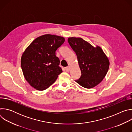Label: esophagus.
<instances>
[{
	"mask_svg": "<svg viewBox=\"0 0 132 132\" xmlns=\"http://www.w3.org/2000/svg\"><path fill=\"white\" fill-rule=\"evenodd\" d=\"M65 69H66V71H69V70H70V68H69V67H66L65 68Z\"/></svg>",
	"mask_w": 132,
	"mask_h": 132,
	"instance_id": "esophagus-1",
	"label": "esophagus"
}]
</instances>
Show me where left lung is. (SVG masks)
I'll use <instances>...</instances> for the list:
<instances>
[{
    "mask_svg": "<svg viewBox=\"0 0 132 132\" xmlns=\"http://www.w3.org/2000/svg\"><path fill=\"white\" fill-rule=\"evenodd\" d=\"M68 42L77 55L81 72L75 81L88 89L96 86L108 71L110 63L106 56L101 47H94L80 37H69Z\"/></svg>",
    "mask_w": 132,
    "mask_h": 132,
    "instance_id": "8db88e82",
    "label": "left lung"
}]
</instances>
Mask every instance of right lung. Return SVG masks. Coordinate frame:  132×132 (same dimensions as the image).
I'll return each mask as SVG.
<instances>
[{"instance_id": "1", "label": "right lung", "mask_w": 132, "mask_h": 132, "mask_svg": "<svg viewBox=\"0 0 132 132\" xmlns=\"http://www.w3.org/2000/svg\"><path fill=\"white\" fill-rule=\"evenodd\" d=\"M65 42L62 36L45 34L35 39L22 55L21 65L26 80L34 88L44 90L63 70L56 51Z\"/></svg>"}]
</instances>
